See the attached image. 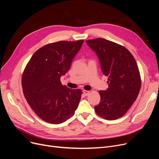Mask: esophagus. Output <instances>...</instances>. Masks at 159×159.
I'll use <instances>...</instances> for the list:
<instances>
[{"instance_id": "esophagus-1", "label": "esophagus", "mask_w": 159, "mask_h": 159, "mask_svg": "<svg viewBox=\"0 0 159 159\" xmlns=\"http://www.w3.org/2000/svg\"><path fill=\"white\" fill-rule=\"evenodd\" d=\"M82 92H83L84 95H86V96L88 95H89V91L85 90V89H84V90H83V91H82Z\"/></svg>"}]
</instances>
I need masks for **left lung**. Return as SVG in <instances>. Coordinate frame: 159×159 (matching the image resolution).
<instances>
[{
  "mask_svg": "<svg viewBox=\"0 0 159 159\" xmlns=\"http://www.w3.org/2000/svg\"><path fill=\"white\" fill-rule=\"evenodd\" d=\"M99 59L108 88L100 90L101 101L94 107L98 116L107 120L125 114L139 95L141 79L136 61L125 47L103 38L86 41Z\"/></svg>",
  "mask_w": 159,
  "mask_h": 159,
  "instance_id": "8db88e82",
  "label": "left lung"
}]
</instances>
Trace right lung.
<instances>
[{
	"instance_id": "obj_1",
	"label": "right lung",
	"mask_w": 159,
	"mask_h": 159,
	"mask_svg": "<svg viewBox=\"0 0 159 159\" xmlns=\"http://www.w3.org/2000/svg\"><path fill=\"white\" fill-rule=\"evenodd\" d=\"M83 42L80 39L47 44L36 51L27 64L21 80L23 93L41 120L60 124L74 115L82 91L62 85L60 77L70 70Z\"/></svg>"
}]
</instances>
